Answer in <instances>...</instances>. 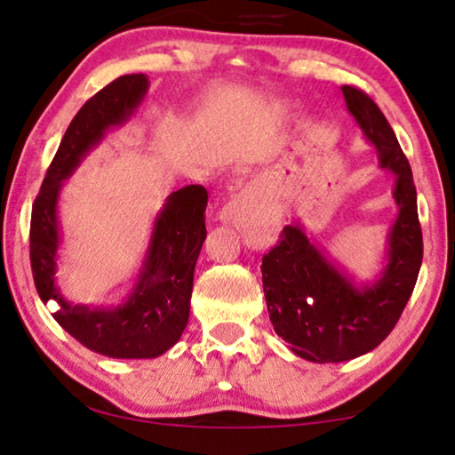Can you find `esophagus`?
<instances>
[{
  "mask_svg": "<svg viewBox=\"0 0 455 455\" xmlns=\"http://www.w3.org/2000/svg\"><path fill=\"white\" fill-rule=\"evenodd\" d=\"M255 203H257L255 188L244 186L226 206H223L220 220L223 223H228V226H240V223H244L251 217L252 209H255Z\"/></svg>",
  "mask_w": 455,
  "mask_h": 455,
  "instance_id": "34e87169",
  "label": "esophagus"
}]
</instances>
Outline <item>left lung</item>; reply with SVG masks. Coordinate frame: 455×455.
<instances>
[{
	"instance_id": "left-lung-1",
	"label": "left lung",
	"mask_w": 455,
	"mask_h": 455,
	"mask_svg": "<svg viewBox=\"0 0 455 455\" xmlns=\"http://www.w3.org/2000/svg\"><path fill=\"white\" fill-rule=\"evenodd\" d=\"M347 110L376 148L380 169L395 177L397 204L385 257L371 280H357L292 220L280 244L263 257V291L271 326L294 355L315 363L349 362L376 349L391 334L414 292L422 265V229L408 158L379 106L343 85Z\"/></svg>"
}]
</instances>
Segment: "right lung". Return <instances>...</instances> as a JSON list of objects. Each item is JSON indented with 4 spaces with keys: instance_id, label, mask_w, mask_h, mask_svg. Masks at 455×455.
Wrapping results in <instances>:
<instances>
[{
    "instance_id": "1",
    "label": "right lung",
    "mask_w": 455,
    "mask_h": 455,
    "mask_svg": "<svg viewBox=\"0 0 455 455\" xmlns=\"http://www.w3.org/2000/svg\"><path fill=\"white\" fill-rule=\"evenodd\" d=\"M148 87L146 75H123L87 100L64 133L31 215V267L41 300H54L52 315L81 345L119 359L163 355L186 330L209 194L203 186H186L164 198L132 291L119 305L73 303L62 294L56 282L64 240L58 203L64 181L106 133L132 121Z\"/></svg>"
}]
</instances>
